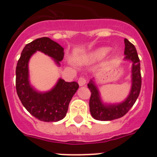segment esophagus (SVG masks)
<instances>
[{
    "label": "esophagus",
    "instance_id": "34e87169",
    "mask_svg": "<svg viewBox=\"0 0 157 157\" xmlns=\"http://www.w3.org/2000/svg\"><path fill=\"white\" fill-rule=\"evenodd\" d=\"M78 85H79L80 86H84L86 84V78L83 77V76H80V77L78 78Z\"/></svg>",
    "mask_w": 157,
    "mask_h": 157
}]
</instances>
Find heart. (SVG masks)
I'll list each match as a JSON object with an SVG mask.
<instances>
[{"mask_svg": "<svg viewBox=\"0 0 157 157\" xmlns=\"http://www.w3.org/2000/svg\"><path fill=\"white\" fill-rule=\"evenodd\" d=\"M108 51H109V48H100L98 50L95 51L94 53L91 54V56H90V58H91V59H99V58L103 57L105 54L108 52Z\"/></svg>", "mask_w": 157, "mask_h": 157, "instance_id": "heart-1", "label": "heart"}]
</instances>
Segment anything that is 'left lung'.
<instances>
[{"label": "left lung", "mask_w": 157, "mask_h": 157, "mask_svg": "<svg viewBox=\"0 0 157 157\" xmlns=\"http://www.w3.org/2000/svg\"><path fill=\"white\" fill-rule=\"evenodd\" d=\"M125 42V59L131 60L132 65V88L130 90L128 98L123 103L119 105H105L102 104L100 98L99 92L94 85V82L91 80L88 83V88L91 92L90 98V111L91 116L95 120L101 121H110L123 117L127 114L128 111L133 107L136 100L139 96L141 87V67H140V59L138 58V52L132 43H130L127 38L124 39Z\"/></svg>", "instance_id": "8db88e82"}]
</instances>
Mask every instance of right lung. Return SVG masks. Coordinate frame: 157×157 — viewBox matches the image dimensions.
I'll use <instances>...</instances> for the list:
<instances>
[{"mask_svg": "<svg viewBox=\"0 0 157 157\" xmlns=\"http://www.w3.org/2000/svg\"><path fill=\"white\" fill-rule=\"evenodd\" d=\"M36 51H41L55 59L58 65L63 58V48L48 37L37 38L26 45L18 60L16 88L22 104L33 116L44 122H57L65 117L72 97L78 88L76 82L59 79L49 92L37 93L28 81V61Z\"/></svg>", "mask_w": 157, "mask_h": 157, "instance_id": "obj_1", "label": "right lung"}]
</instances>
